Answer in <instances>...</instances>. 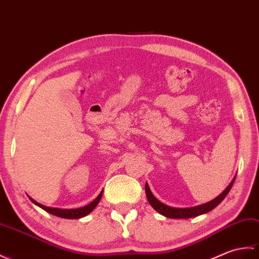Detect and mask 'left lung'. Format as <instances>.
I'll return each mask as SVG.
<instances>
[{"label":"left lung","mask_w":259,"mask_h":259,"mask_svg":"<svg viewBox=\"0 0 259 259\" xmlns=\"http://www.w3.org/2000/svg\"><path fill=\"white\" fill-rule=\"evenodd\" d=\"M235 178H236V176L234 177V180L231 182V184H229L227 188L220 195V196H217L215 199L210 200L208 203L199 205V206H195V207H191V208H174V207H169V206L165 205L163 203H160L159 200H157L154 197V195L152 194L151 189H149L147 183L145 184V192H146L148 203L151 204L152 207L156 211H158L159 214L169 218H191V217H196L198 215H202V214H205V212L210 211L211 209H214L218 204H221L222 200L227 196V194L229 193V191H231V188L235 182Z\"/></svg>","instance_id":"8db88e82"}]
</instances>
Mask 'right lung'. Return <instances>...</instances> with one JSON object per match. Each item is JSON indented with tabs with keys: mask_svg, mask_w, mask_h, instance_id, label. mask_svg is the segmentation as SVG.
<instances>
[{
	"mask_svg": "<svg viewBox=\"0 0 259 259\" xmlns=\"http://www.w3.org/2000/svg\"><path fill=\"white\" fill-rule=\"evenodd\" d=\"M102 194H103V191L100 193L99 196H97L91 204L84 206V207L75 208V209H61V208L47 207V206H44L42 204H38L37 202H35V200L32 199L31 197H30V199L32 200L34 204L37 205L38 207H41L42 209L50 212V214H52V215H55L57 217H62V218H67V220H76V218H81V217H84L88 214H90V212L96 207V205L99 204V202L101 200Z\"/></svg>",
	"mask_w": 259,
	"mask_h": 259,
	"instance_id": "obj_1",
	"label": "right lung"
}]
</instances>
